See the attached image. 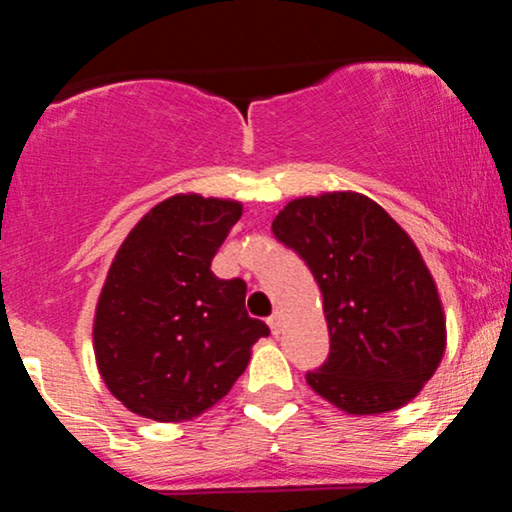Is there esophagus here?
I'll use <instances>...</instances> for the list:
<instances>
[{"label":"esophagus","instance_id":"1","mask_svg":"<svg viewBox=\"0 0 512 512\" xmlns=\"http://www.w3.org/2000/svg\"><path fill=\"white\" fill-rule=\"evenodd\" d=\"M267 325L269 330H272V334H281V330H284V322H281V313H272L267 317Z\"/></svg>","mask_w":512,"mask_h":512}]
</instances>
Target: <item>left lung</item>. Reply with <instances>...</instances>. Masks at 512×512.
<instances>
[{"label":"left lung","instance_id":"8db88e82","mask_svg":"<svg viewBox=\"0 0 512 512\" xmlns=\"http://www.w3.org/2000/svg\"><path fill=\"white\" fill-rule=\"evenodd\" d=\"M274 238L313 272L330 354L305 380L349 414H383L419 395L445 351L433 276L411 238L373 199L327 192L293 199Z\"/></svg>","mask_w":512,"mask_h":512}]
</instances>
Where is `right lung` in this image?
Returning a JSON list of instances; mask_svg holds the SVG:
<instances>
[{
    "instance_id": "1",
    "label": "right lung",
    "mask_w": 512,
    "mask_h": 512,
    "mask_svg": "<svg viewBox=\"0 0 512 512\" xmlns=\"http://www.w3.org/2000/svg\"><path fill=\"white\" fill-rule=\"evenodd\" d=\"M243 214L238 202L175 195L156 204L110 264L93 322L105 385L134 414L187 421L228 395L269 327L245 310L243 279L211 260Z\"/></svg>"
}]
</instances>
